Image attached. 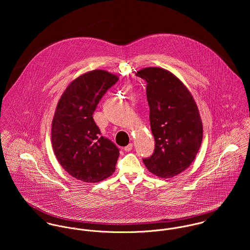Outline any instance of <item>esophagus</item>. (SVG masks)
<instances>
[{"label":"esophagus","instance_id":"esophagus-1","mask_svg":"<svg viewBox=\"0 0 250 250\" xmlns=\"http://www.w3.org/2000/svg\"><path fill=\"white\" fill-rule=\"evenodd\" d=\"M132 149H133V143H129L127 146L124 147V150H125L126 152H130Z\"/></svg>","mask_w":250,"mask_h":250}]
</instances>
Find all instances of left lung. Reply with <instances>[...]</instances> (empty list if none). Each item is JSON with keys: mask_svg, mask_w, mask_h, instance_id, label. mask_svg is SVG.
I'll return each mask as SVG.
<instances>
[{"mask_svg": "<svg viewBox=\"0 0 250 250\" xmlns=\"http://www.w3.org/2000/svg\"><path fill=\"white\" fill-rule=\"evenodd\" d=\"M136 75L147 83L149 119L155 139L154 153L143 163L158 177H174L190 166L202 143L198 107L187 86L171 72L146 67Z\"/></svg>", "mask_w": 250, "mask_h": 250, "instance_id": "1", "label": "left lung"}]
</instances>
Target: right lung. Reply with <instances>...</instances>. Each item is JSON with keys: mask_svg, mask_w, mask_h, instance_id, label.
Wrapping results in <instances>:
<instances>
[{"mask_svg": "<svg viewBox=\"0 0 250 250\" xmlns=\"http://www.w3.org/2000/svg\"><path fill=\"white\" fill-rule=\"evenodd\" d=\"M118 81L96 69L74 81L62 93L52 121V146L60 165L72 177L98 183L115 170L119 149L101 136L93 112L107 89Z\"/></svg>", "mask_w": 250, "mask_h": 250, "instance_id": "1", "label": "right lung"}]
</instances>
